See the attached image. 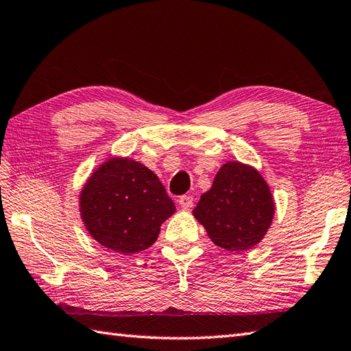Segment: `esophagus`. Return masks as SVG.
Here are the masks:
<instances>
[{"instance_id": "1", "label": "esophagus", "mask_w": 351, "mask_h": 351, "mask_svg": "<svg viewBox=\"0 0 351 351\" xmlns=\"http://www.w3.org/2000/svg\"><path fill=\"white\" fill-rule=\"evenodd\" d=\"M178 204L182 208V210H190L193 206V197L191 196H181L180 200H178Z\"/></svg>"}]
</instances>
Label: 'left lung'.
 Listing matches in <instances>:
<instances>
[{"label":"left lung","instance_id":"8db88e82","mask_svg":"<svg viewBox=\"0 0 351 351\" xmlns=\"http://www.w3.org/2000/svg\"><path fill=\"white\" fill-rule=\"evenodd\" d=\"M274 206L270 187L255 167L228 161L219 169L213 187L200 196L193 215L215 245L244 252L265 237Z\"/></svg>","mask_w":351,"mask_h":351}]
</instances>
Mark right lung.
<instances>
[{
	"label": "right lung",
	"instance_id": "right-lung-1",
	"mask_svg": "<svg viewBox=\"0 0 351 351\" xmlns=\"http://www.w3.org/2000/svg\"><path fill=\"white\" fill-rule=\"evenodd\" d=\"M176 208L152 170L128 156H110L87 178L80 215L104 247L132 255L156 241Z\"/></svg>",
	"mask_w": 351,
	"mask_h": 351
}]
</instances>
